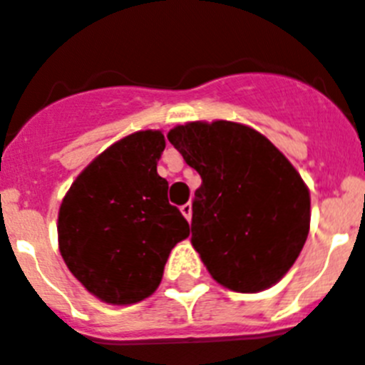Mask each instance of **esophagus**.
<instances>
[{
	"label": "esophagus",
	"instance_id": "1",
	"mask_svg": "<svg viewBox=\"0 0 365 365\" xmlns=\"http://www.w3.org/2000/svg\"><path fill=\"white\" fill-rule=\"evenodd\" d=\"M180 210H182V213H183V217H185V219L191 220V217H192V204H191V202H187V204H183V206L180 207Z\"/></svg>",
	"mask_w": 365,
	"mask_h": 365
}]
</instances>
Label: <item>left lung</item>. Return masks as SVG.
Returning a JSON list of instances; mask_svg holds the SVG:
<instances>
[{"label": "left lung", "mask_w": 365, "mask_h": 365, "mask_svg": "<svg viewBox=\"0 0 365 365\" xmlns=\"http://www.w3.org/2000/svg\"><path fill=\"white\" fill-rule=\"evenodd\" d=\"M167 137L202 178L191 243L211 277L240 293L277 284L310 232L301 174L267 137L237 122H189Z\"/></svg>", "instance_id": "obj_1"}]
</instances>
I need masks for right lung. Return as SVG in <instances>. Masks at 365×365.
Masks as SVG:
<instances>
[{"mask_svg":"<svg viewBox=\"0 0 365 365\" xmlns=\"http://www.w3.org/2000/svg\"><path fill=\"white\" fill-rule=\"evenodd\" d=\"M161 131H137L111 145L76 178L59 210V250L87 292L133 304L158 289L170 250L189 222L158 174Z\"/></svg>","mask_w":365,"mask_h":365,"instance_id":"obj_1","label":"right lung"}]
</instances>
